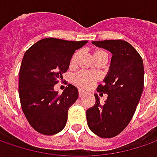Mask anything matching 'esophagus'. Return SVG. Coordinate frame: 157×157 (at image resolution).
<instances>
[{"label": "esophagus", "instance_id": "esophagus-1", "mask_svg": "<svg viewBox=\"0 0 157 157\" xmlns=\"http://www.w3.org/2000/svg\"><path fill=\"white\" fill-rule=\"evenodd\" d=\"M84 94H85V92H84L83 90H81V89H79V90H78V96H79V97H82Z\"/></svg>", "mask_w": 157, "mask_h": 157}]
</instances>
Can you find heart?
Returning <instances> with one entry per match:
<instances>
[{
  "mask_svg": "<svg viewBox=\"0 0 157 157\" xmlns=\"http://www.w3.org/2000/svg\"><path fill=\"white\" fill-rule=\"evenodd\" d=\"M102 54H106V53L102 50H96L94 53V58L100 55H102ZM78 56H79V52L77 51L71 58V65L75 64L78 58ZM98 80H99V76L96 73L89 72V71H80L73 76V78H72V81L76 86L81 88L91 87L94 83Z\"/></svg>",
  "mask_w": 157,
  "mask_h": 157,
  "instance_id": "1",
  "label": "heart"
}]
</instances>
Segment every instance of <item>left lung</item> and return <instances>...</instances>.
Masks as SVG:
<instances>
[{
  "mask_svg": "<svg viewBox=\"0 0 157 157\" xmlns=\"http://www.w3.org/2000/svg\"><path fill=\"white\" fill-rule=\"evenodd\" d=\"M94 45L113 54L108 73L97 88L107 94L104 104L95 96V104L86 111L89 128L102 138H112L121 133L135 114L144 86L143 61L129 43L123 40L94 41Z\"/></svg>",
  "mask_w": 157,
  "mask_h": 157,
  "instance_id": "8db88e82",
  "label": "left lung"
}]
</instances>
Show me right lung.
<instances>
[{
    "label": "right lung",
    "mask_w": 157,
    "mask_h": 157,
    "mask_svg": "<svg viewBox=\"0 0 157 157\" xmlns=\"http://www.w3.org/2000/svg\"><path fill=\"white\" fill-rule=\"evenodd\" d=\"M86 43L49 37L25 52L19 71L20 102L29 123L40 134L56 135L65 127L68 110L78 92L69 84L58 94L54 86L63 79L76 50Z\"/></svg>",
    "instance_id": "1"
}]
</instances>
